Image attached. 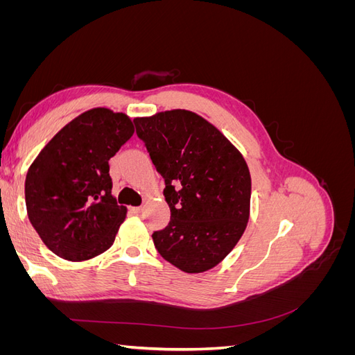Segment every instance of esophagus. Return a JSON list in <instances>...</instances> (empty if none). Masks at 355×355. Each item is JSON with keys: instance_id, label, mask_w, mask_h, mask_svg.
<instances>
[{"instance_id": "1", "label": "esophagus", "mask_w": 355, "mask_h": 355, "mask_svg": "<svg viewBox=\"0 0 355 355\" xmlns=\"http://www.w3.org/2000/svg\"><path fill=\"white\" fill-rule=\"evenodd\" d=\"M130 211H132V213H135V214H139V213H142V211H144V207H142V206H139V207H132V209H130Z\"/></svg>"}]
</instances>
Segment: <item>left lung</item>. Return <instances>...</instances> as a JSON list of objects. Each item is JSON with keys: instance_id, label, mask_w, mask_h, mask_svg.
Masks as SVG:
<instances>
[{"instance_id": "8db88e82", "label": "left lung", "mask_w": 355, "mask_h": 355, "mask_svg": "<svg viewBox=\"0 0 355 355\" xmlns=\"http://www.w3.org/2000/svg\"><path fill=\"white\" fill-rule=\"evenodd\" d=\"M164 178L170 222L153 240L167 262L188 274L209 271L239 243L250 216L252 179L241 153L216 127L187 110L135 118Z\"/></svg>"}]
</instances>
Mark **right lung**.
Wrapping results in <instances>:
<instances>
[{
  "label": "right lung",
  "instance_id": "right-lung-1",
  "mask_svg": "<svg viewBox=\"0 0 355 355\" xmlns=\"http://www.w3.org/2000/svg\"><path fill=\"white\" fill-rule=\"evenodd\" d=\"M133 133L125 114L93 108L63 127L31 164L28 218L59 257L87 261L114 244L127 209L111 194L110 158Z\"/></svg>",
  "mask_w": 355,
  "mask_h": 355
}]
</instances>
